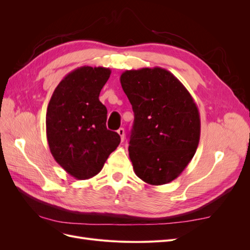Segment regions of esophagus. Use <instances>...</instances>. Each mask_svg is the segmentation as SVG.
Here are the masks:
<instances>
[{
  "label": "esophagus",
  "instance_id": "34e87169",
  "mask_svg": "<svg viewBox=\"0 0 250 250\" xmlns=\"http://www.w3.org/2000/svg\"><path fill=\"white\" fill-rule=\"evenodd\" d=\"M118 133H119V135L121 137V139H122V141H124V138H125V130H124V128H119V129H118Z\"/></svg>",
  "mask_w": 250,
  "mask_h": 250
}]
</instances>
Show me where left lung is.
I'll list each match as a JSON object with an SVG mask.
<instances>
[{
	"instance_id": "1",
	"label": "left lung",
	"mask_w": 250,
	"mask_h": 250,
	"mask_svg": "<svg viewBox=\"0 0 250 250\" xmlns=\"http://www.w3.org/2000/svg\"><path fill=\"white\" fill-rule=\"evenodd\" d=\"M120 81L134 112L128 147L134 173L149 185L168 184L198 147L197 105L183 83L162 67L125 71Z\"/></svg>"
}]
</instances>
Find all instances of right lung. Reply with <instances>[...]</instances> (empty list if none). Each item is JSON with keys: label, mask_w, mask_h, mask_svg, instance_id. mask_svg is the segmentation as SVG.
<instances>
[{"label": "right lung", "mask_w": 250, "mask_h": 250, "mask_svg": "<svg viewBox=\"0 0 250 250\" xmlns=\"http://www.w3.org/2000/svg\"><path fill=\"white\" fill-rule=\"evenodd\" d=\"M111 71L81 66L59 82L48 105L47 139L54 160L76 179L97 175L121 142L106 128L107 109L99 100Z\"/></svg>", "instance_id": "obj_1"}]
</instances>
